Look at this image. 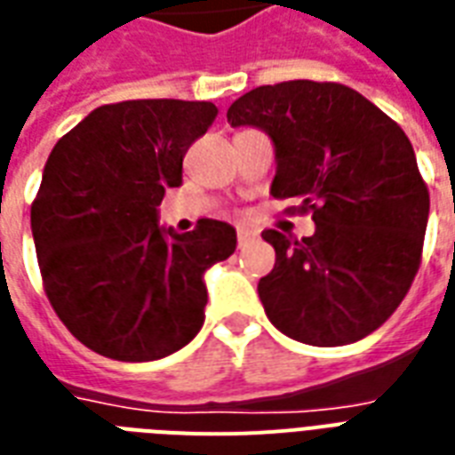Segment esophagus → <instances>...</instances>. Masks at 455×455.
<instances>
[{
    "label": "esophagus",
    "mask_w": 455,
    "mask_h": 455,
    "mask_svg": "<svg viewBox=\"0 0 455 455\" xmlns=\"http://www.w3.org/2000/svg\"><path fill=\"white\" fill-rule=\"evenodd\" d=\"M258 239V232L256 230H249V228H239L237 230V244L239 249H244V246L253 244Z\"/></svg>",
    "instance_id": "34e87169"
}]
</instances>
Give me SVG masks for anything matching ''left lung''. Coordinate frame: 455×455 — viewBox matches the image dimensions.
Returning <instances> with one entry per match:
<instances>
[{
  "instance_id": "obj_1",
  "label": "left lung",
  "mask_w": 455,
  "mask_h": 455,
  "mask_svg": "<svg viewBox=\"0 0 455 455\" xmlns=\"http://www.w3.org/2000/svg\"><path fill=\"white\" fill-rule=\"evenodd\" d=\"M275 143L270 195L300 199L315 235L265 230L277 260L258 282L284 336L333 347L362 340L404 300L416 277L430 192L411 140L371 100L336 82L258 86L228 110Z\"/></svg>"
}]
</instances>
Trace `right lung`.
Masks as SVG:
<instances>
[{
	"label": "right lung",
	"instance_id": "1",
	"mask_svg": "<svg viewBox=\"0 0 455 455\" xmlns=\"http://www.w3.org/2000/svg\"><path fill=\"white\" fill-rule=\"evenodd\" d=\"M216 115L206 100L100 105L51 150L32 237L49 303L89 350L152 362L204 324V272L235 253L237 232L202 218L178 235L159 228L157 206Z\"/></svg>",
	"mask_w": 455,
	"mask_h": 455
}]
</instances>
